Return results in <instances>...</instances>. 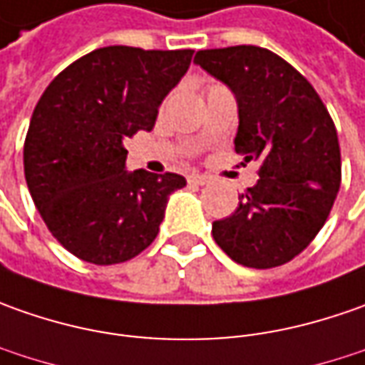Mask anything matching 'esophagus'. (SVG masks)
Here are the masks:
<instances>
[{
    "mask_svg": "<svg viewBox=\"0 0 365 365\" xmlns=\"http://www.w3.org/2000/svg\"><path fill=\"white\" fill-rule=\"evenodd\" d=\"M187 182L192 183V185H206L210 182V178L207 175H202V173H192L190 178H187Z\"/></svg>",
    "mask_w": 365,
    "mask_h": 365,
    "instance_id": "34e87169",
    "label": "esophagus"
}]
</instances>
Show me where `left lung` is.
I'll return each mask as SVG.
<instances>
[{
	"mask_svg": "<svg viewBox=\"0 0 365 365\" xmlns=\"http://www.w3.org/2000/svg\"><path fill=\"white\" fill-rule=\"evenodd\" d=\"M194 62L232 88L234 151L260 161L257 185L238 195L232 216L212 224V236L242 267H281L311 245L339 192L331 115L311 82L267 48L200 50Z\"/></svg>",
	"mask_w": 365,
	"mask_h": 365,
	"instance_id": "1",
	"label": "left lung"
}]
</instances>
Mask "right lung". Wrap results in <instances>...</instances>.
Listing matches in <instances>:
<instances>
[{"instance_id":"right-lung-1","label":"right lung","mask_w":365,"mask_h":365,"mask_svg":"<svg viewBox=\"0 0 365 365\" xmlns=\"http://www.w3.org/2000/svg\"><path fill=\"white\" fill-rule=\"evenodd\" d=\"M194 50L107 46L48 84L24 143V173L48 230L93 264H119L155 240L178 173L125 170L123 141L151 131Z\"/></svg>"}]
</instances>
